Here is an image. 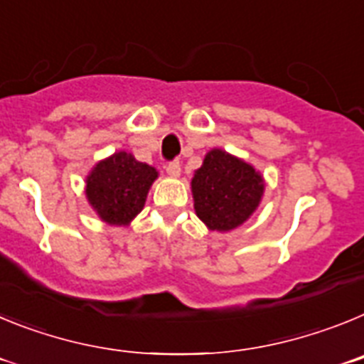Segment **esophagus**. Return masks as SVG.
Wrapping results in <instances>:
<instances>
[{
    "label": "esophagus",
    "instance_id": "obj_1",
    "mask_svg": "<svg viewBox=\"0 0 364 364\" xmlns=\"http://www.w3.org/2000/svg\"><path fill=\"white\" fill-rule=\"evenodd\" d=\"M166 171H167V175L171 176V178H176V176H180V171H182V169H180V162H178V160L167 164Z\"/></svg>",
    "mask_w": 364,
    "mask_h": 364
}]
</instances>
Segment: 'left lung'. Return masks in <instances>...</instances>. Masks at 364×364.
Instances as JSON below:
<instances>
[{
	"mask_svg": "<svg viewBox=\"0 0 364 364\" xmlns=\"http://www.w3.org/2000/svg\"><path fill=\"white\" fill-rule=\"evenodd\" d=\"M195 213L205 228L228 233L242 226L259 208L264 178L246 160L213 147L191 178Z\"/></svg>",
	"mask_w": 364,
	"mask_h": 364,
	"instance_id": "1",
	"label": "left lung"
}]
</instances>
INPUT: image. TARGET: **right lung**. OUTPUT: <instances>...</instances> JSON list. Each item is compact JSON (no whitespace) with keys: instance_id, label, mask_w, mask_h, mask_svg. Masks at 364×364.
<instances>
[{"instance_id":"1","label":"right lung","mask_w":364,"mask_h":364,"mask_svg":"<svg viewBox=\"0 0 364 364\" xmlns=\"http://www.w3.org/2000/svg\"><path fill=\"white\" fill-rule=\"evenodd\" d=\"M159 171L138 162L127 151H117L95 164L85 176V197L100 220L109 226H129L146 205Z\"/></svg>"}]
</instances>
